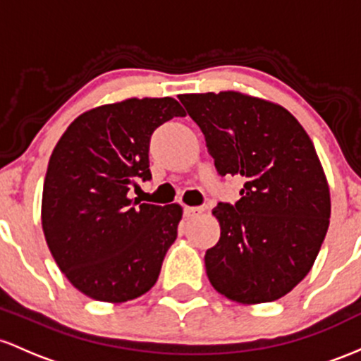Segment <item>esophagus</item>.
Instances as JSON below:
<instances>
[{
	"mask_svg": "<svg viewBox=\"0 0 361 361\" xmlns=\"http://www.w3.org/2000/svg\"><path fill=\"white\" fill-rule=\"evenodd\" d=\"M201 213H202V208H200V206H185L184 208V216L188 218V220L200 216Z\"/></svg>",
	"mask_w": 361,
	"mask_h": 361,
	"instance_id": "34e87169",
	"label": "esophagus"
}]
</instances>
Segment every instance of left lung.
Segmentation results:
<instances>
[{
  "mask_svg": "<svg viewBox=\"0 0 361 361\" xmlns=\"http://www.w3.org/2000/svg\"><path fill=\"white\" fill-rule=\"evenodd\" d=\"M179 100L216 172L244 180L240 200L213 209L221 233L204 256L209 283L238 303L278 300L307 276L329 226V185L314 143L286 109L256 97L208 92Z\"/></svg>",
  "mask_w": 361,
  "mask_h": 361,
  "instance_id": "left-lung-1",
  "label": "left lung"
}]
</instances>
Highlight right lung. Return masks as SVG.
Masks as SVG:
<instances>
[{"label":"right lung","mask_w":361,"mask_h":361,"mask_svg":"<svg viewBox=\"0 0 361 361\" xmlns=\"http://www.w3.org/2000/svg\"><path fill=\"white\" fill-rule=\"evenodd\" d=\"M185 112L176 99H128L85 112L52 152L42 192V228L64 276L100 302L141 297L159 279L177 238L179 204L129 200L149 180L153 131Z\"/></svg>","instance_id":"1"}]
</instances>
